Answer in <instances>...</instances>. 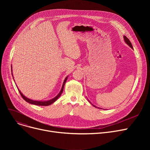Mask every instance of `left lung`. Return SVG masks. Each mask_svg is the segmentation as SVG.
<instances>
[{
  "mask_svg": "<svg viewBox=\"0 0 150 150\" xmlns=\"http://www.w3.org/2000/svg\"><path fill=\"white\" fill-rule=\"evenodd\" d=\"M123 38H124V40H125V42L127 43L130 47L131 48H132V49H133V47H132V44H131V42H130V41L129 40V39L127 37V36H123ZM93 106H95V107H96V106H94V105H93ZM97 108V107H96Z\"/></svg>",
  "mask_w": 150,
  "mask_h": 150,
  "instance_id": "1",
  "label": "left lung"
}]
</instances>
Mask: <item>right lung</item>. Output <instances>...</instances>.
Segmentation results:
<instances>
[{
	"label": "right lung",
	"mask_w": 150,
	"mask_h": 150,
	"mask_svg": "<svg viewBox=\"0 0 150 150\" xmlns=\"http://www.w3.org/2000/svg\"><path fill=\"white\" fill-rule=\"evenodd\" d=\"M12 75H13V74H12ZM67 79V76L65 78V80H64V83H63V85H62V86L61 90V91L59 92V93L58 94V95H57L56 97H55L54 98H53V99L50 100H49V101H35V100H30V99H29V98L25 97L24 96H23V94L21 92V91H20L19 89H18V91H19V93H20V94H21V96L23 98V99L24 100H25L27 102H28V103H30V104H32V105H38V106H49V105L52 104L53 103H54V102L55 101H56V100L60 97V96L61 95V93H62V91H63V89H64V84H65V83H66V82Z\"/></svg>",
	"instance_id": "add662e5"
}]
</instances>
